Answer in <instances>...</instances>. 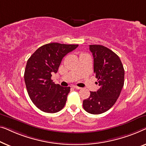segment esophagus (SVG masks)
Masks as SVG:
<instances>
[{
    "mask_svg": "<svg viewBox=\"0 0 146 146\" xmlns=\"http://www.w3.org/2000/svg\"><path fill=\"white\" fill-rule=\"evenodd\" d=\"M72 87H73V88H74V89H81V87H77V86H75V85H73Z\"/></svg>",
    "mask_w": 146,
    "mask_h": 146,
    "instance_id": "esophagus-1",
    "label": "esophagus"
}]
</instances>
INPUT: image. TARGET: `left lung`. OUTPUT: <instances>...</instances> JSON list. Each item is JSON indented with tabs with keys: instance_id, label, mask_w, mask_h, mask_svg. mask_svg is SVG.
Instances as JSON below:
<instances>
[{
	"instance_id": "obj_1",
	"label": "left lung",
	"mask_w": 146,
	"mask_h": 146,
	"mask_svg": "<svg viewBox=\"0 0 146 146\" xmlns=\"http://www.w3.org/2000/svg\"><path fill=\"white\" fill-rule=\"evenodd\" d=\"M94 59V73L100 88L91 91L83 100V108L90 114H100L110 109L120 96L124 83V69L120 59L101 45H90Z\"/></svg>"
}]
</instances>
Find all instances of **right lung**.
Masks as SVG:
<instances>
[{"label":"right lung","mask_w":146,"mask_h":146,"mask_svg":"<svg viewBox=\"0 0 146 146\" xmlns=\"http://www.w3.org/2000/svg\"><path fill=\"white\" fill-rule=\"evenodd\" d=\"M79 45L50 43L39 48L30 56L24 71V81L30 99L37 108L55 113L64 107L70 87H61L52 80L65 55Z\"/></svg>","instance_id":"add662e5"}]
</instances>
